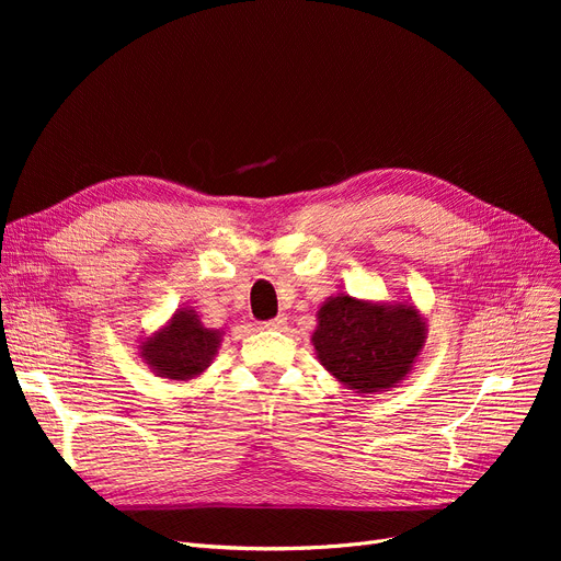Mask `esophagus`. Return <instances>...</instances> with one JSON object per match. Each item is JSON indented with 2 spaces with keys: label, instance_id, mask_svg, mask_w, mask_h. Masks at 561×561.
Instances as JSON below:
<instances>
[{
  "label": "esophagus",
  "instance_id": "obj_1",
  "mask_svg": "<svg viewBox=\"0 0 561 561\" xmlns=\"http://www.w3.org/2000/svg\"><path fill=\"white\" fill-rule=\"evenodd\" d=\"M286 325V318L284 316H277L273 320H265L261 322V330H282Z\"/></svg>",
  "mask_w": 561,
  "mask_h": 561
}]
</instances>
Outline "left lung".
Returning a JSON list of instances; mask_svg holds the SVG:
<instances>
[{
	"label": "left lung",
	"mask_w": 561,
	"mask_h": 561,
	"mask_svg": "<svg viewBox=\"0 0 561 561\" xmlns=\"http://www.w3.org/2000/svg\"><path fill=\"white\" fill-rule=\"evenodd\" d=\"M316 320V359L359 396L398 387L427 339V320L409 300H359L341 290L318 307Z\"/></svg>",
	"instance_id": "8db88e82"
}]
</instances>
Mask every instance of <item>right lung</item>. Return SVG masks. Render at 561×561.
I'll list each match as a JSON object with an SVG mask.
<instances>
[{"instance_id": "right-lung-1", "label": "right lung", "mask_w": 561, "mask_h": 561, "mask_svg": "<svg viewBox=\"0 0 561 561\" xmlns=\"http://www.w3.org/2000/svg\"><path fill=\"white\" fill-rule=\"evenodd\" d=\"M222 336V330L206 328L193 307H182L152 334L138 339V357L157 377L188 381L214 364Z\"/></svg>"}]
</instances>
